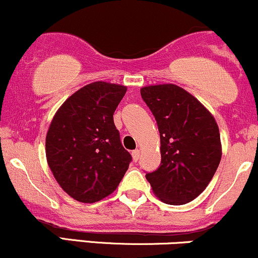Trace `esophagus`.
<instances>
[{"label": "esophagus", "mask_w": 258, "mask_h": 258, "mask_svg": "<svg viewBox=\"0 0 258 258\" xmlns=\"http://www.w3.org/2000/svg\"><path fill=\"white\" fill-rule=\"evenodd\" d=\"M139 156H141V150H139V149L133 150V152H132V159H133V161H138Z\"/></svg>", "instance_id": "34e87169"}]
</instances>
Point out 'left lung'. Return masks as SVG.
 Returning <instances> with one entry per match:
<instances>
[{"mask_svg":"<svg viewBox=\"0 0 258 258\" xmlns=\"http://www.w3.org/2000/svg\"><path fill=\"white\" fill-rule=\"evenodd\" d=\"M160 132L161 165L147 173L153 193L168 205H184L205 190L220 165L222 144L214 115L173 84L141 88Z\"/></svg>","mask_w":258,"mask_h":258,"instance_id":"8db88e82","label":"left lung"}]
</instances>
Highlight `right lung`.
I'll use <instances>...</instances> for the list:
<instances>
[{
	"instance_id": "right-lung-1",
	"label": "right lung",
	"mask_w": 258,
	"mask_h": 258,
	"mask_svg": "<svg viewBox=\"0 0 258 258\" xmlns=\"http://www.w3.org/2000/svg\"><path fill=\"white\" fill-rule=\"evenodd\" d=\"M126 86L97 81L72 94L53 116L46 158L61 189L80 203H96L117 188L131 162L114 125Z\"/></svg>"
}]
</instances>
